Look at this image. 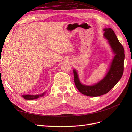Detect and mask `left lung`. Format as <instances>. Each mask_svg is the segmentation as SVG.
I'll return each instance as SVG.
<instances>
[{
  "instance_id": "8db88e82",
  "label": "left lung",
  "mask_w": 132,
  "mask_h": 132,
  "mask_svg": "<svg viewBox=\"0 0 132 132\" xmlns=\"http://www.w3.org/2000/svg\"><path fill=\"white\" fill-rule=\"evenodd\" d=\"M104 37L108 39L113 52L115 54L109 70L104 78L97 84L91 86L83 85L80 82L77 72L73 70L74 83L78 90L82 94L88 96L97 97L104 95L116 85L122 78L124 71L125 50L114 31L111 28L103 29Z\"/></svg>"
}]
</instances>
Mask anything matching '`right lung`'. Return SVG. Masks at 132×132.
<instances>
[{"instance_id":"obj_1","label":"right lung","mask_w":132,"mask_h":132,"mask_svg":"<svg viewBox=\"0 0 132 132\" xmlns=\"http://www.w3.org/2000/svg\"><path fill=\"white\" fill-rule=\"evenodd\" d=\"M45 93H43L41 95H22V96L26 100H34L37 99L39 97H41L44 95Z\"/></svg>"}]
</instances>
